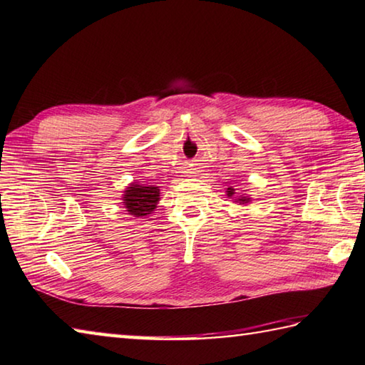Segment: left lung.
Instances as JSON below:
<instances>
[{
    "instance_id": "obj_1",
    "label": "left lung",
    "mask_w": 365,
    "mask_h": 365,
    "mask_svg": "<svg viewBox=\"0 0 365 365\" xmlns=\"http://www.w3.org/2000/svg\"><path fill=\"white\" fill-rule=\"evenodd\" d=\"M235 195V190L234 188H227V196L229 197H232ZM250 197H245V196H242V197H238V199H235V202H242V204H246V202H250Z\"/></svg>"
}]
</instances>
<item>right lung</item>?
<instances>
[{
    "label": "right lung",
    "instance_id": "1",
    "mask_svg": "<svg viewBox=\"0 0 365 365\" xmlns=\"http://www.w3.org/2000/svg\"><path fill=\"white\" fill-rule=\"evenodd\" d=\"M123 207L133 216H149L160 200V188L155 185H143L133 182L123 191Z\"/></svg>",
    "mask_w": 365,
    "mask_h": 365
}]
</instances>
